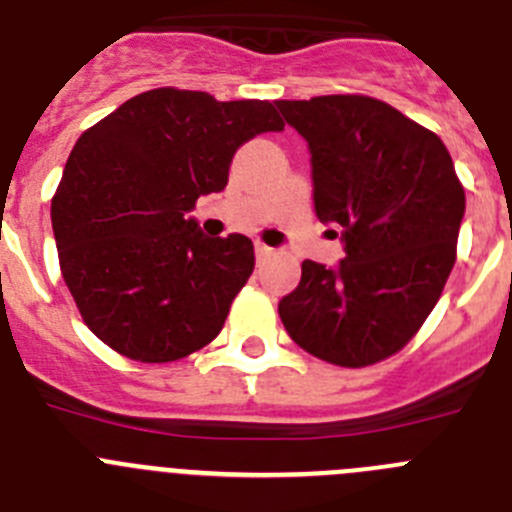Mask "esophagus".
Returning <instances> with one entry per match:
<instances>
[{
    "instance_id": "esophagus-1",
    "label": "esophagus",
    "mask_w": 512,
    "mask_h": 512,
    "mask_svg": "<svg viewBox=\"0 0 512 512\" xmlns=\"http://www.w3.org/2000/svg\"><path fill=\"white\" fill-rule=\"evenodd\" d=\"M273 255V250H270V247L267 245H262V242H257L255 245V257H257V262H262V260H267V257Z\"/></svg>"
}]
</instances>
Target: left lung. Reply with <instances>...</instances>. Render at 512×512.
I'll return each instance as SVG.
<instances>
[{
    "instance_id": "1",
    "label": "left lung",
    "mask_w": 512,
    "mask_h": 512,
    "mask_svg": "<svg viewBox=\"0 0 512 512\" xmlns=\"http://www.w3.org/2000/svg\"><path fill=\"white\" fill-rule=\"evenodd\" d=\"M275 104L308 142L313 209L343 229L334 237L344 245L336 267L303 262L280 319L313 357L375 365L434 311L457 260L464 188L444 142L385 101L334 94Z\"/></svg>"
}]
</instances>
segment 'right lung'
Instances as JSON below:
<instances>
[{"label": "right lung", "instance_id": "obj_1", "mask_svg": "<svg viewBox=\"0 0 512 512\" xmlns=\"http://www.w3.org/2000/svg\"><path fill=\"white\" fill-rule=\"evenodd\" d=\"M283 127L270 101L168 86L78 137L50 219L63 280L107 347L176 362L216 339L255 247L245 234L206 237L188 211L224 191L239 147Z\"/></svg>", "mask_w": 512, "mask_h": 512}]
</instances>
